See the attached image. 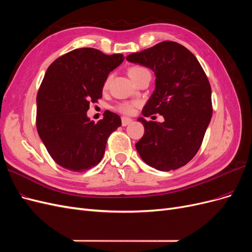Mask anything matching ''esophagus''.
<instances>
[{"label":"esophagus","mask_w":252,"mask_h":252,"mask_svg":"<svg viewBox=\"0 0 252 252\" xmlns=\"http://www.w3.org/2000/svg\"><path fill=\"white\" fill-rule=\"evenodd\" d=\"M132 122V120L131 119H129V118H126V117H123L122 118V125L123 126H127V125H129Z\"/></svg>","instance_id":"esophagus-1"}]
</instances>
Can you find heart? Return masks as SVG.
<instances>
[{"label": "heart", "mask_w": 252, "mask_h": 252, "mask_svg": "<svg viewBox=\"0 0 252 252\" xmlns=\"http://www.w3.org/2000/svg\"><path fill=\"white\" fill-rule=\"evenodd\" d=\"M142 70H145V68L139 67V66H134V67L129 68L128 73H129V75H130V78L132 79L133 77H135V75L138 74L140 71H142ZM109 80H110V78H108L107 80H106L105 87L108 85ZM138 105H139L138 102H124V103H120V104L117 105L116 110L121 112V113H124V114H131L134 111L135 106H138Z\"/></svg>", "instance_id": "b5f03b06"}]
</instances>
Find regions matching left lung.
<instances>
[{"label": "left lung", "instance_id": "obj_1", "mask_svg": "<svg viewBox=\"0 0 252 252\" xmlns=\"http://www.w3.org/2000/svg\"><path fill=\"white\" fill-rule=\"evenodd\" d=\"M156 74V89L143 116L158 113L163 123L140 118L145 132L135 144L143 161L161 171L186 165L199 151L211 116V87L199 61L183 45L164 41L126 58Z\"/></svg>", "mask_w": 252, "mask_h": 252}]
</instances>
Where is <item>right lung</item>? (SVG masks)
Returning a JSON list of instances; mask_svg holds the SVG:
<instances>
[{
    "label": "right lung",
    "mask_w": 252,
    "mask_h": 252,
    "mask_svg": "<svg viewBox=\"0 0 252 252\" xmlns=\"http://www.w3.org/2000/svg\"><path fill=\"white\" fill-rule=\"evenodd\" d=\"M123 61L120 53L78 48L48 67L36 95V129L53 161L63 168L83 172L101 162L121 118L106 110L94 123L86 112L90 103L102 97L109 72Z\"/></svg>",
    "instance_id": "obj_1"
}]
</instances>
